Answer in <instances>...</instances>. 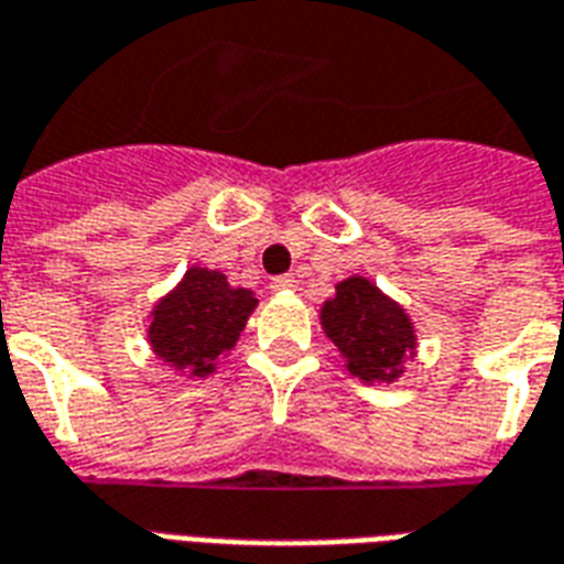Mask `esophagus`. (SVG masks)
Instances as JSON below:
<instances>
[{
    "instance_id": "obj_1",
    "label": "esophagus",
    "mask_w": 564,
    "mask_h": 564,
    "mask_svg": "<svg viewBox=\"0 0 564 564\" xmlns=\"http://www.w3.org/2000/svg\"><path fill=\"white\" fill-rule=\"evenodd\" d=\"M295 278L293 274H278V278H271V290L274 293H286V290H293Z\"/></svg>"
}]
</instances>
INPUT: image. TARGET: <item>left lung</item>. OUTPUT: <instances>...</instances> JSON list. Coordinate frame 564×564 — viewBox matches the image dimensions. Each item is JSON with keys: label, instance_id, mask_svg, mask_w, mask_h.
Instances as JSON below:
<instances>
[{"label": "left lung", "instance_id": "8db88e82", "mask_svg": "<svg viewBox=\"0 0 564 564\" xmlns=\"http://www.w3.org/2000/svg\"><path fill=\"white\" fill-rule=\"evenodd\" d=\"M323 328L365 382H391L400 358L415 349L410 316L365 278L337 283L335 299L323 307Z\"/></svg>", "mask_w": 564, "mask_h": 564}]
</instances>
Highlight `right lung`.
Segmentation results:
<instances>
[{
  "instance_id": "right-lung-1",
  "label": "right lung",
  "mask_w": 564,
  "mask_h": 564,
  "mask_svg": "<svg viewBox=\"0 0 564 564\" xmlns=\"http://www.w3.org/2000/svg\"><path fill=\"white\" fill-rule=\"evenodd\" d=\"M257 307L248 290H232L220 271L191 269L176 293H170L149 325L158 356L176 370L206 377L232 344Z\"/></svg>"
}]
</instances>
